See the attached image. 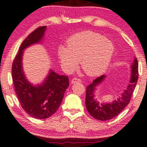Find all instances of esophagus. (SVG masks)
<instances>
[{
    "label": "esophagus",
    "instance_id": "34e87169",
    "mask_svg": "<svg viewBox=\"0 0 147 147\" xmlns=\"http://www.w3.org/2000/svg\"><path fill=\"white\" fill-rule=\"evenodd\" d=\"M80 82V80L77 78H74L71 80V84H76V83H78Z\"/></svg>",
    "mask_w": 147,
    "mask_h": 147
}]
</instances>
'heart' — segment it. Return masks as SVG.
<instances>
[{
	"label": "heart",
	"mask_w": 147,
	"mask_h": 147,
	"mask_svg": "<svg viewBox=\"0 0 147 147\" xmlns=\"http://www.w3.org/2000/svg\"><path fill=\"white\" fill-rule=\"evenodd\" d=\"M67 47L58 48L61 66L67 72L73 71L80 63L88 76L101 75L109 66L115 52L113 43L100 34L83 31L75 34L67 41Z\"/></svg>",
	"instance_id": "1"
}]
</instances>
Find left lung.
I'll return each instance as SVG.
<instances>
[{
    "mask_svg": "<svg viewBox=\"0 0 147 147\" xmlns=\"http://www.w3.org/2000/svg\"><path fill=\"white\" fill-rule=\"evenodd\" d=\"M106 77L105 75H102L94 80L93 83L86 87V90L85 104L86 109L92 117L99 121H108L113 119L120 114L129 103L138 78V64L136 58H134L131 65L129 83L119 98L111 103L99 102L95 98L97 87L104 82Z\"/></svg>",
    "mask_w": 147,
    "mask_h": 147,
    "instance_id": "left-lung-1",
    "label": "left lung"
}]
</instances>
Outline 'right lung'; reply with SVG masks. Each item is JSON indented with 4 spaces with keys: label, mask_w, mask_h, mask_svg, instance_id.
Instances as JSON below:
<instances>
[{
    "label": "right lung",
    "mask_w": 147,
    "mask_h": 147,
    "mask_svg": "<svg viewBox=\"0 0 147 147\" xmlns=\"http://www.w3.org/2000/svg\"><path fill=\"white\" fill-rule=\"evenodd\" d=\"M46 26H41L24 40L12 65L11 76L18 99L24 111L30 117L46 119L59 109L65 92L69 85L66 76H60L50 69L41 84L34 85L26 78L22 60L25 49L42 42Z\"/></svg>",
    "instance_id": "1"
}]
</instances>
